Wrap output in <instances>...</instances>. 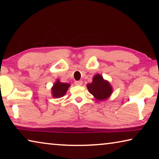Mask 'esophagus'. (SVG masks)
<instances>
[{
    "mask_svg": "<svg viewBox=\"0 0 159 159\" xmlns=\"http://www.w3.org/2000/svg\"><path fill=\"white\" fill-rule=\"evenodd\" d=\"M83 84L82 80H77V81L75 82V85H81Z\"/></svg>",
    "mask_w": 159,
    "mask_h": 159,
    "instance_id": "esophagus-1",
    "label": "esophagus"
}]
</instances>
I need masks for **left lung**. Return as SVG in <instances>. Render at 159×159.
<instances>
[{
    "instance_id": "left-lung-1",
    "label": "left lung",
    "mask_w": 159,
    "mask_h": 159,
    "mask_svg": "<svg viewBox=\"0 0 159 159\" xmlns=\"http://www.w3.org/2000/svg\"><path fill=\"white\" fill-rule=\"evenodd\" d=\"M87 88L98 101L106 100L113 93V88L110 83L99 74L93 76L92 83L87 84Z\"/></svg>"
}]
</instances>
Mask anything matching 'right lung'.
<instances>
[{"label": "right lung", "mask_w": 159, "mask_h": 159, "mask_svg": "<svg viewBox=\"0 0 159 159\" xmlns=\"http://www.w3.org/2000/svg\"><path fill=\"white\" fill-rule=\"evenodd\" d=\"M71 86L69 83H61L57 79L51 88V94L54 98H60L65 95L69 88Z\"/></svg>", "instance_id": "right-lung-1"}]
</instances>
